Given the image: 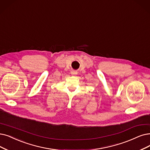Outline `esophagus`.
Listing matches in <instances>:
<instances>
[{"instance_id": "34e87169", "label": "esophagus", "mask_w": 150, "mask_h": 150, "mask_svg": "<svg viewBox=\"0 0 150 150\" xmlns=\"http://www.w3.org/2000/svg\"><path fill=\"white\" fill-rule=\"evenodd\" d=\"M71 74L72 75H76V74H77V72L76 71H71Z\"/></svg>"}]
</instances>
